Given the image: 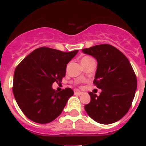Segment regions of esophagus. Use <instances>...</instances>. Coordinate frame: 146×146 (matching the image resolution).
Here are the masks:
<instances>
[{
	"mask_svg": "<svg viewBox=\"0 0 146 146\" xmlns=\"http://www.w3.org/2000/svg\"><path fill=\"white\" fill-rule=\"evenodd\" d=\"M74 94L75 95H81V94H82V92L79 91H74Z\"/></svg>",
	"mask_w": 146,
	"mask_h": 146,
	"instance_id": "34e87169",
	"label": "esophagus"
}]
</instances>
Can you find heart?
<instances>
[{
  "label": "heart",
  "instance_id": "obj_1",
  "mask_svg": "<svg viewBox=\"0 0 146 146\" xmlns=\"http://www.w3.org/2000/svg\"><path fill=\"white\" fill-rule=\"evenodd\" d=\"M91 60H94V59L90 57V56H85V57L81 59V64H85V63H87V62L90 61Z\"/></svg>",
  "mask_w": 146,
  "mask_h": 146
}]
</instances>
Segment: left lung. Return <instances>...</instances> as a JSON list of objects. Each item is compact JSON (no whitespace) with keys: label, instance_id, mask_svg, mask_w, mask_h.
<instances>
[{"label":"left lung","instance_id":"1","mask_svg":"<svg viewBox=\"0 0 146 146\" xmlns=\"http://www.w3.org/2000/svg\"><path fill=\"white\" fill-rule=\"evenodd\" d=\"M97 60L94 85L99 96L89 92L91 102L85 110L93 120L102 124L119 121L129 111L137 89V78L127 58L118 49L104 44L82 49Z\"/></svg>","mask_w":146,"mask_h":146}]
</instances>
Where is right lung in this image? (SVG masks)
<instances>
[{
	"mask_svg": "<svg viewBox=\"0 0 146 146\" xmlns=\"http://www.w3.org/2000/svg\"><path fill=\"white\" fill-rule=\"evenodd\" d=\"M78 52L40 47L27 55L17 66L13 80L15 100L27 118L38 123H50L58 117L73 96L72 89L58 92L54 82L65 77L67 64Z\"/></svg>",
	"mask_w": 146,
	"mask_h": 146,
	"instance_id": "add662e5",
	"label": "right lung"
}]
</instances>
